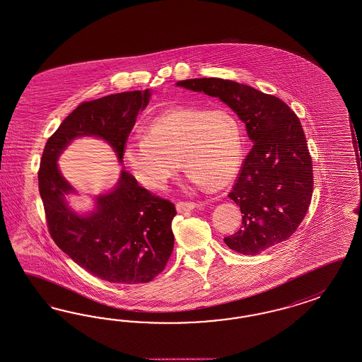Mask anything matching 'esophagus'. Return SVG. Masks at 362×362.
Wrapping results in <instances>:
<instances>
[{
	"mask_svg": "<svg viewBox=\"0 0 362 362\" xmlns=\"http://www.w3.org/2000/svg\"><path fill=\"white\" fill-rule=\"evenodd\" d=\"M195 206H197V203H194V202H177L176 210L177 212H188L194 210Z\"/></svg>",
	"mask_w": 362,
	"mask_h": 362,
	"instance_id": "34e87169",
	"label": "esophagus"
}]
</instances>
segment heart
<instances>
[{"label": "heart", "instance_id": "obj_1", "mask_svg": "<svg viewBox=\"0 0 362 362\" xmlns=\"http://www.w3.org/2000/svg\"><path fill=\"white\" fill-rule=\"evenodd\" d=\"M123 160L146 187H164L182 162L194 183L223 188L242 168V127L235 115L223 108L179 107L152 119L144 136L131 137Z\"/></svg>", "mask_w": 362, "mask_h": 362}]
</instances>
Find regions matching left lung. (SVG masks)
Wrapping results in <instances>:
<instances>
[{"label":"left lung","instance_id":"8db88e82","mask_svg":"<svg viewBox=\"0 0 362 362\" xmlns=\"http://www.w3.org/2000/svg\"><path fill=\"white\" fill-rule=\"evenodd\" d=\"M176 86L219 98L246 124L254 143L228 194L243 216L226 245L255 255L288 239L309 210L314 185L298 116L285 101L233 80L188 78Z\"/></svg>","mask_w":362,"mask_h":362}]
</instances>
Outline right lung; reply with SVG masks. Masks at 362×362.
Here are the masks:
<instances>
[{
	"label": "right lung",
	"mask_w": 362,
	"mask_h": 362,
	"mask_svg": "<svg viewBox=\"0 0 362 362\" xmlns=\"http://www.w3.org/2000/svg\"><path fill=\"white\" fill-rule=\"evenodd\" d=\"M150 98L146 89L81 103L48 139L40 163L38 189L50 237L88 273L112 284H146L162 273L174 249L175 204L140 187L123 168L116 187L98 197L96 210L77 215L65 202L74 188L57 158L76 137L96 136L123 162L125 143Z\"/></svg>",
	"instance_id": "add662e5"
}]
</instances>
